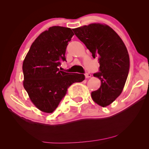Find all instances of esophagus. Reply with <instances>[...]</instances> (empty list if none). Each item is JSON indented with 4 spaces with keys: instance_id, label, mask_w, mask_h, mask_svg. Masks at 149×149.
Returning a JSON list of instances; mask_svg holds the SVG:
<instances>
[{
    "instance_id": "34e87169",
    "label": "esophagus",
    "mask_w": 149,
    "mask_h": 149,
    "mask_svg": "<svg viewBox=\"0 0 149 149\" xmlns=\"http://www.w3.org/2000/svg\"><path fill=\"white\" fill-rule=\"evenodd\" d=\"M91 74H89V73H87V74H85V78H89V77H91Z\"/></svg>"
}]
</instances>
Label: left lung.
Masks as SVG:
<instances>
[{"mask_svg": "<svg viewBox=\"0 0 149 149\" xmlns=\"http://www.w3.org/2000/svg\"><path fill=\"white\" fill-rule=\"evenodd\" d=\"M72 30L93 57L98 56L100 72L93 75L101 84L91 96L97 104L107 107L119 97L124 87L130 69L127 48L116 32L107 24L93 23Z\"/></svg>", "mask_w": 149, "mask_h": 149, "instance_id": "8db88e82", "label": "left lung"}]
</instances>
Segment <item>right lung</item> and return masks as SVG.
Wrapping results in <instances>:
<instances>
[{
    "label": "right lung",
    "instance_id": "1",
    "mask_svg": "<svg viewBox=\"0 0 149 149\" xmlns=\"http://www.w3.org/2000/svg\"><path fill=\"white\" fill-rule=\"evenodd\" d=\"M74 35L68 27L52 26L33 42L23 62L24 89L39 110L52 113L70 85L81 82L85 75L60 71V60H65L68 42Z\"/></svg>",
    "mask_w": 149,
    "mask_h": 149
}]
</instances>
